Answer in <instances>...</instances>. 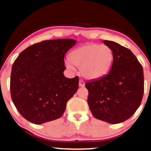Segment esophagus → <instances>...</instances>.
<instances>
[{
    "label": "esophagus",
    "mask_w": 151,
    "mask_h": 151,
    "mask_svg": "<svg viewBox=\"0 0 151 151\" xmlns=\"http://www.w3.org/2000/svg\"><path fill=\"white\" fill-rule=\"evenodd\" d=\"M79 86L81 87V88H83V87L85 86V82H84L83 80H80V82H79Z\"/></svg>",
    "instance_id": "obj_1"
}]
</instances>
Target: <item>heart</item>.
I'll list each match as a JSON object with an SVG mask.
<instances>
[{
    "instance_id": "obj_1",
    "label": "heart",
    "mask_w": 151,
    "mask_h": 151,
    "mask_svg": "<svg viewBox=\"0 0 151 151\" xmlns=\"http://www.w3.org/2000/svg\"><path fill=\"white\" fill-rule=\"evenodd\" d=\"M113 60V51L107 45L88 44L73 50L65 63L66 68L73 71L75 65L80 66L84 78L97 80L109 72Z\"/></svg>"
}]
</instances>
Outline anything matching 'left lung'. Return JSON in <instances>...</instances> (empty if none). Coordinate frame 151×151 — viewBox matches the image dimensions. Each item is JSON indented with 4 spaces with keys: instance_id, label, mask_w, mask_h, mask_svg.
<instances>
[{
    "instance_id": "obj_1",
    "label": "left lung",
    "mask_w": 151,
    "mask_h": 151,
    "mask_svg": "<svg viewBox=\"0 0 151 151\" xmlns=\"http://www.w3.org/2000/svg\"><path fill=\"white\" fill-rule=\"evenodd\" d=\"M104 43L112 50L113 64L107 75L86 82L88 104L96 119L117 124L130 118L141 105L143 70L130 50L113 41Z\"/></svg>"
}]
</instances>
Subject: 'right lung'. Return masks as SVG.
<instances>
[{"instance_id": "obj_1", "label": "right lung", "mask_w": 151, "mask_h": 151, "mask_svg": "<svg viewBox=\"0 0 151 151\" xmlns=\"http://www.w3.org/2000/svg\"><path fill=\"white\" fill-rule=\"evenodd\" d=\"M72 39L44 40L28 47L14 61L10 94L20 115L40 125L61 117L76 93L79 78H68L64 56L76 44Z\"/></svg>"}]
</instances>
